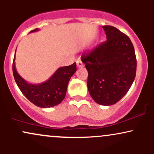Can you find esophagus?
<instances>
[{
    "mask_svg": "<svg viewBox=\"0 0 154 154\" xmlns=\"http://www.w3.org/2000/svg\"><path fill=\"white\" fill-rule=\"evenodd\" d=\"M77 67H82V66H84V63L82 62V61H81V60H77Z\"/></svg>",
    "mask_w": 154,
    "mask_h": 154,
    "instance_id": "1",
    "label": "esophagus"
}]
</instances>
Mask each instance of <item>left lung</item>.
<instances>
[{"instance_id":"obj_1","label":"left lung","mask_w":154,"mask_h":154,"mask_svg":"<svg viewBox=\"0 0 154 154\" xmlns=\"http://www.w3.org/2000/svg\"><path fill=\"white\" fill-rule=\"evenodd\" d=\"M106 40L81 60L88 72V88L97 103L111 106L128 93L136 75L135 49L128 36L112 26H103Z\"/></svg>"}]
</instances>
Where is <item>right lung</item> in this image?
I'll use <instances>...</instances> for the list:
<instances>
[{
	"instance_id": "obj_1",
	"label": "right lung",
	"mask_w": 154,
	"mask_h": 154,
	"mask_svg": "<svg viewBox=\"0 0 154 154\" xmlns=\"http://www.w3.org/2000/svg\"><path fill=\"white\" fill-rule=\"evenodd\" d=\"M38 30L37 28L30 33ZM14 61L15 56L13 61V74L17 85L29 101L40 108L53 107L61 103L66 96L69 79L77 71L76 63H74L70 66L60 67L45 82L31 84L19 75Z\"/></svg>"
}]
</instances>
